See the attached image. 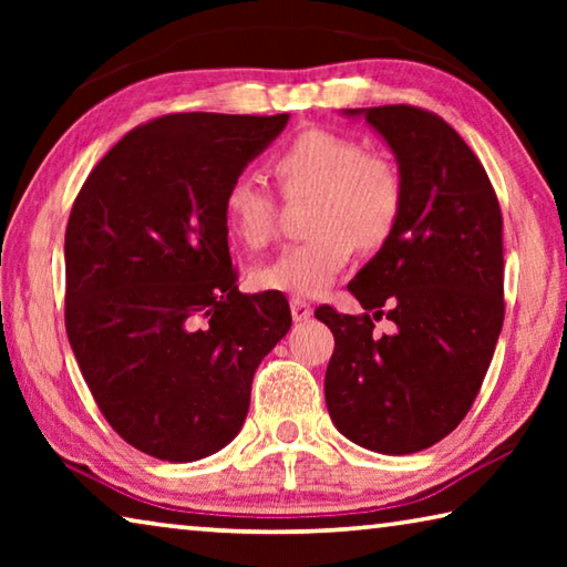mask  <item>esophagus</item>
<instances>
[{"mask_svg": "<svg viewBox=\"0 0 567 567\" xmlns=\"http://www.w3.org/2000/svg\"><path fill=\"white\" fill-rule=\"evenodd\" d=\"M290 310H292L295 322H305V320L312 315L310 302L302 300V297H292V300H290Z\"/></svg>", "mask_w": 567, "mask_h": 567, "instance_id": "obj_1", "label": "esophagus"}]
</instances>
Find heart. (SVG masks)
<instances>
[{"label":"heart","instance_id":"obj_1","mask_svg":"<svg viewBox=\"0 0 567 567\" xmlns=\"http://www.w3.org/2000/svg\"><path fill=\"white\" fill-rule=\"evenodd\" d=\"M272 172L285 197L312 195V233L257 267L252 280L260 290L318 297L348 267L354 245L378 249L395 233L405 205L400 169L348 134L305 130L275 152ZM223 217L239 243L262 247L275 235L277 197L260 177L239 172L223 195Z\"/></svg>","mask_w":567,"mask_h":567}]
</instances>
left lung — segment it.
<instances>
[{
	"instance_id": "left-lung-1",
	"label": "left lung",
	"mask_w": 567,
	"mask_h": 567,
	"mask_svg": "<svg viewBox=\"0 0 567 567\" xmlns=\"http://www.w3.org/2000/svg\"><path fill=\"white\" fill-rule=\"evenodd\" d=\"M364 114L395 152L405 205L348 290L362 315L320 305L334 334L324 400L344 437L385 455L435 445L463 422L503 328V213L465 140L412 104ZM396 324L378 336L374 322Z\"/></svg>"
}]
</instances>
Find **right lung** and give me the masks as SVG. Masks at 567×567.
<instances>
[{"label": "right lung", "instance_id": "add662e5", "mask_svg": "<svg viewBox=\"0 0 567 567\" xmlns=\"http://www.w3.org/2000/svg\"><path fill=\"white\" fill-rule=\"evenodd\" d=\"M290 114L179 112L140 124L76 195L64 324L124 443L169 463L217 453L249 410L257 364L292 324L282 292L243 295L223 195Z\"/></svg>", "mask_w": 567, "mask_h": 567}]
</instances>
